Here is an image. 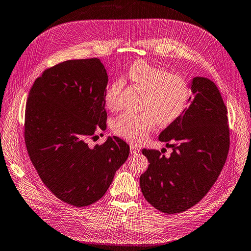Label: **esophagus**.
Returning a JSON list of instances; mask_svg holds the SVG:
<instances>
[{"label": "esophagus", "mask_w": 251, "mask_h": 251, "mask_svg": "<svg viewBox=\"0 0 251 251\" xmlns=\"http://www.w3.org/2000/svg\"><path fill=\"white\" fill-rule=\"evenodd\" d=\"M129 148H131V153L132 154H137L139 152V148L137 145L135 144H131L129 145Z\"/></svg>", "instance_id": "1"}]
</instances>
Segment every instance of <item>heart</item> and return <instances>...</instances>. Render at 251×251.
I'll return each mask as SVG.
<instances>
[{"label": "heart", "mask_w": 251, "mask_h": 251, "mask_svg": "<svg viewBox=\"0 0 251 251\" xmlns=\"http://www.w3.org/2000/svg\"><path fill=\"white\" fill-rule=\"evenodd\" d=\"M126 77L144 91L140 102V113L126 112L113 122L114 133L127 141L142 142L158 126L173 124L183 114L188 105L190 86L181 75L170 73L168 70L146 61H136L128 67ZM123 81L116 79L104 95L108 108L118 106Z\"/></svg>", "instance_id": "obj_1"}]
</instances>
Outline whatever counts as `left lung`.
Returning a JSON list of instances; mask_svg holds the SVG:
<instances>
[{"mask_svg":"<svg viewBox=\"0 0 251 251\" xmlns=\"http://www.w3.org/2000/svg\"><path fill=\"white\" fill-rule=\"evenodd\" d=\"M190 89L189 107L158 136L173 149L171 155L142 149L149 165L140 176V187L146 201L167 214L186 211L201 201L228 153L227 109L217 86L208 78L195 77Z\"/></svg>","mask_w":251,"mask_h":251,"instance_id":"obj_1","label":"left lung"}]
</instances>
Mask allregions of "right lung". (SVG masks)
Here are the masks:
<instances>
[{
    "mask_svg": "<svg viewBox=\"0 0 251 251\" xmlns=\"http://www.w3.org/2000/svg\"><path fill=\"white\" fill-rule=\"evenodd\" d=\"M108 75L99 58L70 59L46 69L29 91L25 141L42 182L75 207L99 201L129 154L118 137L89 147L106 128L104 95Z\"/></svg>",
    "mask_w": 251,
    "mask_h": 251,
    "instance_id": "right-lung-1",
    "label": "right lung"
}]
</instances>
